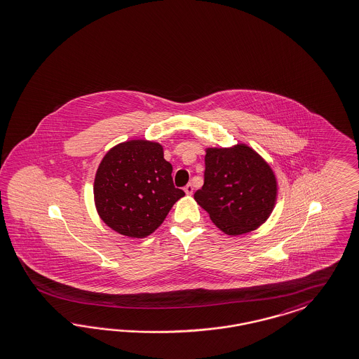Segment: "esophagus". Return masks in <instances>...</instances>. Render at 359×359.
Masks as SVG:
<instances>
[{
	"label": "esophagus",
	"instance_id": "1",
	"mask_svg": "<svg viewBox=\"0 0 359 359\" xmlns=\"http://www.w3.org/2000/svg\"><path fill=\"white\" fill-rule=\"evenodd\" d=\"M184 190H185V193L187 194V196H190V194H193V190H194V189H193L191 184H187V185L185 186V189H184Z\"/></svg>",
	"mask_w": 359,
	"mask_h": 359
}]
</instances>
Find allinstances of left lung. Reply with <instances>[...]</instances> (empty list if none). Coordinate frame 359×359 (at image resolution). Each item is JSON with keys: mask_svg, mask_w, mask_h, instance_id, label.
Here are the masks:
<instances>
[{"mask_svg": "<svg viewBox=\"0 0 359 359\" xmlns=\"http://www.w3.org/2000/svg\"><path fill=\"white\" fill-rule=\"evenodd\" d=\"M194 199L227 236L246 234L262 225L277 199L270 165L252 147H208L203 186Z\"/></svg>", "mask_w": 359, "mask_h": 359, "instance_id": "8db88e82", "label": "left lung"}]
</instances>
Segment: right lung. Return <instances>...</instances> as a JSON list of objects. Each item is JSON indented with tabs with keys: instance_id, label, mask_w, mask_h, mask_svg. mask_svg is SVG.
<instances>
[{
	"instance_id": "obj_1",
	"label": "right lung",
	"mask_w": 359,
	"mask_h": 359,
	"mask_svg": "<svg viewBox=\"0 0 359 359\" xmlns=\"http://www.w3.org/2000/svg\"><path fill=\"white\" fill-rule=\"evenodd\" d=\"M172 172L157 142L132 140L111 147L94 180V202L101 219L126 237L150 236L185 196L174 186Z\"/></svg>"
}]
</instances>
